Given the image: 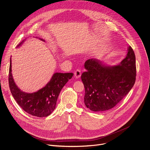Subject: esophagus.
I'll return each mask as SVG.
<instances>
[{"label":"esophagus","instance_id":"34e87169","mask_svg":"<svg viewBox=\"0 0 150 150\" xmlns=\"http://www.w3.org/2000/svg\"><path fill=\"white\" fill-rule=\"evenodd\" d=\"M74 75H75V77L76 78H79L81 75V71L79 69H76L75 72H74Z\"/></svg>","mask_w":150,"mask_h":150}]
</instances>
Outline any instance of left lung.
Returning a JSON list of instances; mask_svg holds the SVG:
<instances>
[{"mask_svg":"<svg viewBox=\"0 0 150 150\" xmlns=\"http://www.w3.org/2000/svg\"><path fill=\"white\" fill-rule=\"evenodd\" d=\"M87 70L81 75L85 87L84 104L96 112H104L116 105L133 87L136 79L134 52L128 47L126 57L117 65L108 66L97 59L87 60Z\"/></svg>","mask_w":150,"mask_h":150,"instance_id":"obj_1","label":"left lung"}]
</instances>
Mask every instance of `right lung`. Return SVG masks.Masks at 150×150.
Here are the masks:
<instances>
[{
    "instance_id": "add662e5",
    "label": "right lung",
    "mask_w": 150,
    "mask_h": 150,
    "mask_svg": "<svg viewBox=\"0 0 150 150\" xmlns=\"http://www.w3.org/2000/svg\"><path fill=\"white\" fill-rule=\"evenodd\" d=\"M24 41H21L16 47L22 45ZM73 75L72 73H54L45 87L36 92L28 93L21 91L16 85L12 74L11 58L10 60L9 84L12 96L25 112L39 117H47L54 111L61 90Z\"/></svg>"
}]
</instances>
